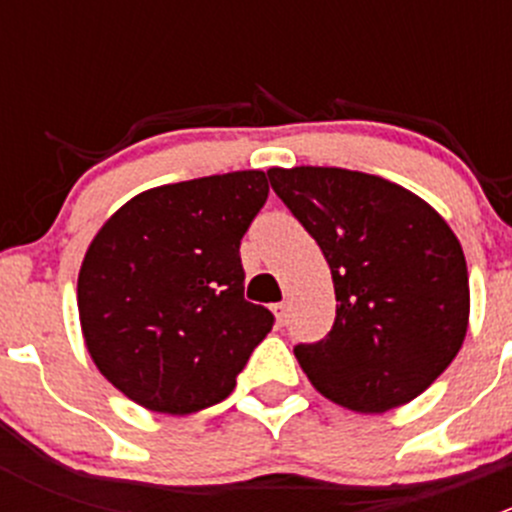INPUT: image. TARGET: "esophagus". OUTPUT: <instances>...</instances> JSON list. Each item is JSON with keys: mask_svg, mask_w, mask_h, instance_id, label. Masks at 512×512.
I'll return each instance as SVG.
<instances>
[{"mask_svg": "<svg viewBox=\"0 0 512 512\" xmlns=\"http://www.w3.org/2000/svg\"><path fill=\"white\" fill-rule=\"evenodd\" d=\"M272 312H275V319L280 324H285L287 322V317H289V307L285 302H280V304H275V307H272Z\"/></svg>", "mask_w": 512, "mask_h": 512, "instance_id": "esophagus-1", "label": "esophagus"}]
</instances>
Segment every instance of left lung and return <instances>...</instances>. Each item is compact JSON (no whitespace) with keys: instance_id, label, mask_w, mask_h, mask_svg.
Wrapping results in <instances>:
<instances>
[{"instance_id":"1","label":"left lung","mask_w":512,"mask_h":512,"mask_svg":"<svg viewBox=\"0 0 512 512\" xmlns=\"http://www.w3.org/2000/svg\"><path fill=\"white\" fill-rule=\"evenodd\" d=\"M267 175L332 270V332L294 349L307 379L356 414L414 401L468 332L471 287L456 232L426 200L381 175L322 165Z\"/></svg>"}]
</instances>
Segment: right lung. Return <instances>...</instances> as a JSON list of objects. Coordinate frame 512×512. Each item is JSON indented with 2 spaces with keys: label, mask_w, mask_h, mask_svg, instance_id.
<instances>
[{
  "label": "right lung",
  "mask_w": 512,
  "mask_h": 512,
  "mask_svg": "<svg viewBox=\"0 0 512 512\" xmlns=\"http://www.w3.org/2000/svg\"><path fill=\"white\" fill-rule=\"evenodd\" d=\"M262 170L143 190L91 240L76 285L96 369L138 406L188 416L220 404L272 314L245 302L240 240L265 205Z\"/></svg>",
  "instance_id": "add662e5"
}]
</instances>
